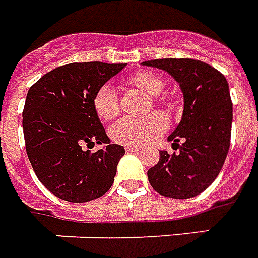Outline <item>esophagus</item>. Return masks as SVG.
I'll list each match as a JSON object with an SVG mask.
<instances>
[{
	"mask_svg": "<svg viewBox=\"0 0 258 258\" xmlns=\"http://www.w3.org/2000/svg\"><path fill=\"white\" fill-rule=\"evenodd\" d=\"M125 150L127 151V153H138L140 149H139V147H136V146H126Z\"/></svg>",
	"mask_w": 258,
	"mask_h": 258,
	"instance_id": "esophagus-1",
	"label": "esophagus"
}]
</instances>
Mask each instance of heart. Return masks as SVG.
Wrapping results in <instances>:
<instances>
[{"mask_svg": "<svg viewBox=\"0 0 258 258\" xmlns=\"http://www.w3.org/2000/svg\"><path fill=\"white\" fill-rule=\"evenodd\" d=\"M127 83L138 87L149 96H158L165 82L161 76L151 72H136ZM93 109L101 120H111L119 112V98L111 85L100 86L93 94ZM169 126V119L164 112L144 115V116H125L109 127V138L114 143L123 146H147L162 136Z\"/></svg>", "mask_w": 258, "mask_h": 258, "instance_id": "obj_1", "label": "heart"}]
</instances>
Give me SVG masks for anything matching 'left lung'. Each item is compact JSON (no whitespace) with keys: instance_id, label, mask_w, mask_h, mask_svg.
Listing matches in <instances>:
<instances>
[{"instance_id":"left-lung-1","label":"left lung","mask_w":258,"mask_h":258,"mask_svg":"<svg viewBox=\"0 0 258 258\" xmlns=\"http://www.w3.org/2000/svg\"><path fill=\"white\" fill-rule=\"evenodd\" d=\"M143 65L167 71L184 100L182 120L168 136L179 153L160 151V161L147 171L149 182L162 196L190 199L213 183L225 162L232 127L229 86L220 71L191 58L151 59Z\"/></svg>"}]
</instances>
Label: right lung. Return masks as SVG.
Masks as SVG:
<instances>
[{
    "mask_svg": "<svg viewBox=\"0 0 258 258\" xmlns=\"http://www.w3.org/2000/svg\"><path fill=\"white\" fill-rule=\"evenodd\" d=\"M126 63L74 62L50 71L29 89L23 135L38 180L62 200L98 199L114 183L123 146L109 138L93 109V94ZM107 144L91 153L94 144ZM88 147L84 149V146Z\"/></svg>",
    "mask_w": 258,
    "mask_h": 258,
    "instance_id": "add662e5",
    "label": "right lung"
}]
</instances>
